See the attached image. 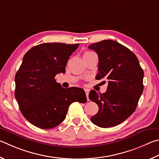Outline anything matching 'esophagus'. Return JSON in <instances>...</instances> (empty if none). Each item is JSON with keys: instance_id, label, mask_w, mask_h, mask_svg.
I'll return each mask as SVG.
<instances>
[{"instance_id": "1", "label": "esophagus", "mask_w": 159, "mask_h": 159, "mask_svg": "<svg viewBox=\"0 0 159 159\" xmlns=\"http://www.w3.org/2000/svg\"><path fill=\"white\" fill-rule=\"evenodd\" d=\"M84 91H85L86 96H87V100H89V89H84Z\"/></svg>"}]
</instances>
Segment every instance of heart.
Segmentation results:
<instances>
[{
    "mask_svg": "<svg viewBox=\"0 0 159 159\" xmlns=\"http://www.w3.org/2000/svg\"><path fill=\"white\" fill-rule=\"evenodd\" d=\"M91 53H93V52H89V51H87V52H84V56H86V55H88V54H91Z\"/></svg>",
    "mask_w": 159,
    "mask_h": 159,
    "instance_id": "b5f03b06",
    "label": "heart"
}]
</instances>
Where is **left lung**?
Instances as JSON below:
<instances>
[{"mask_svg":"<svg viewBox=\"0 0 159 159\" xmlns=\"http://www.w3.org/2000/svg\"><path fill=\"white\" fill-rule=\"evenodd\" d=\"M89 48L98 56L96 79L108 80L106 92H89V98L99 107L98 113L90 119L101 128L116 126L135 112L144 89L143 70L137 57L116 41L102 40Z\"/></svg>","mask_w":159,"mask_h":159,"instance_id":"obj_1","label":"left lung"}]
</instances>
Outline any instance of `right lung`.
<instances>
[{
    "mask_svg": "<svg viewBox=\"0 0 159 159\" xmlns=\"http://www.w3.org/2000/svg\"><path fill=\"white\" fill-rule=\"evenodd\" d=\"M79 44L43 43L32 47L23 58L15 75V98L22 115L43 129L57 126L66 119L75 101L84 103L81 88L61 87L54 77L66 72V66Z\"/></svg>",
    "mask_w": 159,
    "mask_h": 159,
    "instance_id": "obj_1",
    "label": "right lung"
}]
</instances>
